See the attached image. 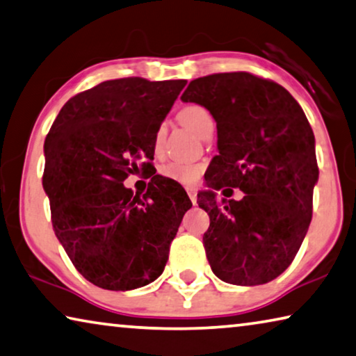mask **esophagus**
<instances>
[{"label":"esophagus","mask_w":356,"mask_h":356,"mask_svg":"<svg viewBox=\"0 0 356 356\" xmlns=\"http://www.w3.org/2000/svg\"><path fill=\"white\" fill-rule=\"evenodd\" d=\"M187 195H188V198L191 200V202L196 204V200H198V196H196V190L195 188H187Z\"/></svg>","instance_id":"esophagus-1"}]
</instances>
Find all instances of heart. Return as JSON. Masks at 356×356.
<instances>
[{
  "label": "heart",
  "mask_w": 356,
  "mask_h": 356,
  "mask_svg": "<svg viewBox=\"0 0 356 356\" xmlns=\"http://www.w3.org/2000/svg\"><path fill=\"white\" fill-rule=\"evenodd\" d=\"M179 120L201 138L204 136L207 131L213 129V118L211 115V112L200 104L184 106L182 109L179 111ZM165 134H166V127L161 125L156 129V134H155L156 149L161 145L163 139H165ZM160 172L163 177L171 179L177 184L191 185L198 180L201 174V166L195 165V163H187V161H172L163 166L160 169Z\"/></svg>",
  "instance_id": "obj_1"
}]
</instances>
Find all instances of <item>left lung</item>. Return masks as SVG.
Listing matches in <instances>:
<instances>
[{
	"mask_svg": "<svg viewBox=\"0 0 356 356\" xmlns=\"http://www.w3.org/2000/svg\"><path fill=\"white\" fill-rule=\"evenodd\" d=\"M182 101L217 122L207 187L246 193L222 203L211 190L198 195L211 218L202 236L209 264L227 284H268L295 259L312 220L318 166L306 114L279 83L244 71L195 79Z\"/></svg>",
	"mask_w": 356,
	"mask_h": 356,
	"instance_id": "left-lung-1",
	"label": "left lung"
}]
</instances>
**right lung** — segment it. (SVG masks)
<instances>
[{"mask_svg":"<svg viewBox=\"0 0 356 356\" xmlns=\"http://www.w3.org/2000/svg\"><path fill=\"white\" fill-rule=\"evenodd\" d=\"M185 83L101 82L67 101L47 134L42 187L55 236L79 273L99 289L134 290L160 277L191 207L174 180L155 176L144 195L123 185L138 161L154 160L156 129Z\"/></svg>","mask_w":356,"mask_h":356,"instance_id":"obj_1","label":"right lung"}]
</instances>
